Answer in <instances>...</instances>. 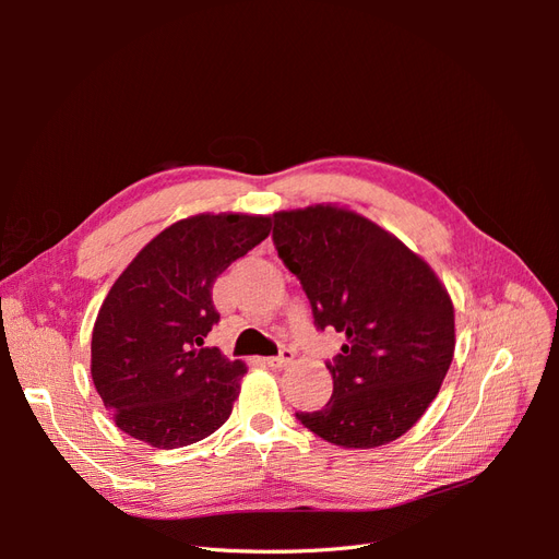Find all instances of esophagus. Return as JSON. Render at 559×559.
<instances>
[{"instance_id": "esophagus-1", "label": "esophagus", "mask_w": 559, "mask_h": 559, "mask_svg": "<svg viewBox=\"0 0 559 559\" xmlns=\"http://www.w3.org/2000/svg\"><path fill=\"white\" fill-rule=\"evenodd\" d=\"M265 361H267V366H273V368H286V366L294 364V352L292 349H282L277 357H270Z\"/></svg>"}]
</instances>
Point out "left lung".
I'll list each match as a JSON object with an SVG mask.
<instances>
[{
    "label": "left lung",
    "mask_w": 559,
    "mask_h": 559,
    "mask_svg": "<svg viewBox=\"0 0 559 559\" xmlns=\"http://www.w3.org/2000/svg\"><path fill=\"white\" fill-rule=\"evenodd\" d=\"M273 242L300 280L317 329L343 331L333 394L296 413L324 441L368 450L427 413L454 357V308L431 265L396 235L337 205L273 214Z\"/></svg>",
    "instance_id": "1"
}]
</instances>
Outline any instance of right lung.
<instances>
[{
	"label": "right lung",
	"instance_id": "1",
	"mask_svg": "<svg viewBox=\"0 0 559 559\" xmlns=\"http://www.w3.org/2000/svg\"><path fill=\"white\" fill-rule=\"evenodd\" d=\"M267 233L261 214L181 218L114 282L93 326L91 376L118 429L173 450L230 417L247 366L202 347L218 321L212 286Z\"/></svg>",
	"mask_w": 559,
	"mask_h": 559
}]
</instances>
